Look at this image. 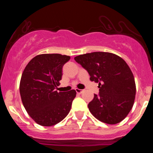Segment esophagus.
I'll return each instance as SVG.
<instances>
[{
	"mask_svg": "<svg viewBox=\"0 0 153 153\" xmlns=\"http://www.w3.org/2000/svg\"><path fill=\"white\" fill-rule=\"evenodd\" d=\"M75 91H76L77 94H81L84 91V90H82V89H78V88L75 89Z\"/></svg>",
	"mask_w": 153,
	"mask_h": 153,
	"instance_id": "esophagus-1",
	"label": "esophagus"
}]
</instances>
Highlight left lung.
<instances>
[{"mask_svg":"<svg viewBox=\"0 0 153 153\" xmlns=\"http://www.w3.org/2000/svg\"><path fill=\"white\" fill-rule=\"evenodd\" d=\"M75 60L99 83V94L88 103L91 113L101 122L114 124L129 113L135 99L134 75L125 61L110 52H95L77 56Z\"/></svg>","mask_w":153,"mask_h":153,"instance_id":"left-lung-1","label":"left lung"}]
</instances>
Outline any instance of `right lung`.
I'll return each mask as SVG.
<instances>
[{
	"mask_svg": "<svg viewBox=\"0 0 153 153\" xmlns=\"http://www.w3.org/2000/svg\"><path fill=\"white\" fill-rule=\"evenodd\" d=\"M70 59V56L60 54H39L23 72L19 86L23 105L39 125L53 126L71 111L76 91H55L62 78V67Z\"/></svg>",
	"mask_w": 153,
	"mask_h": 153,
	"instance_id": "obj_1",
	"label": "right lung"
}]
</instances>
